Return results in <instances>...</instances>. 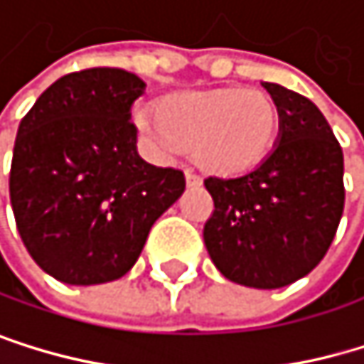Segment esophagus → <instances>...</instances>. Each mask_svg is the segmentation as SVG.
<instances>
[{"mask_svg":"<svg viewBox=\"0 0 364 364\" xmlns=\"http://www.w3.org/2000/svg\"><path fill=\"white\" fill-rule=\"evenodd\" d=\"M186 186L188 188H199V186H202V178H197L195 173L186 171Z\"/></svg>","mask_w":364,"mask_h":364,"instance_id":"34e87169","label":"esophagus"}]
</instances>
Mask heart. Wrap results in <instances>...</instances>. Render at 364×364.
Masks as SVG:
<instances>
[{
    "label": "heart",
    "mask_w": 364,
    "mask_h": 364,
    "mask_svg": "<svg viewBox=\"0 0 364 364\" xmlns=\"http://www.w3.org/2000/svg\"><path fill=\"white\" fill-rule=\"evenodd\" d=\"M136 128L156 158L193 149V158L210 176L236 178L274 149L280 132V110L274 97L258 88L217 86L162 100L158 110L141 108Z\"/></svg>",
    "instance_id": "b5f03b06"
}]
</instances>
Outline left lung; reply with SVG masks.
Masks as SVG:
<instances>
[{
  "mask_svg": "<svg viewBox=\"0 0 364 364\" xmlns=\"http://www.w3.org/2000/svg\"><path fill=\"white\" fill-rule=\"evenodd\" d=\"M262 86L280 110L278 141L254 171L204 180L215 202L204 243L228 280L280 289L311 274L334 239L345 204L343 149L311 100Z\"/></svg>",
  "mask_w": 364,
  "mask_h": 364,
  "instance_id": "obj_1",
  "label": "left lung"
}]
</instances>
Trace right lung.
I'll return each mask as SVG.
<instances>
[{
    "label": "right lung",
    "instance_id": "right-lung-1",
    "mask_svg": "<svg viewBox=\"0 0 364 364\" xmlns=\"http://www.w3.org/2000/svg\"><path fill=\"white\" fill-rule=\"evenodd\" d=\"M145 86L123 69L69 73L19 123L10 167L16 230L34 262L65 284L128 274L156 219L184 193L182 171L136 151L130 108Z\"/></svg>",
    "mask_w": 364,
    "mask_h": 364
}]
</instances>
